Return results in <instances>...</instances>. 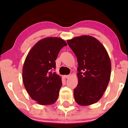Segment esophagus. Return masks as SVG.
Wrapping results in <instances>:
<instances>
[{
	"mask_svg": "<svg viewBox=\"0 0 128 128\" xmlns=\"http://www.w3.org/2000/svg\"><path fill=\"white\" fill-rule=\"evenodd\" d=\"M70 77V75H64V78H66V79H67V78H69Z\"/></svg>",
	"mask_w": 128,
	"mask_h": 128,
	"instance_id": "1",
	"label": "esophagus"
}]
</instances>
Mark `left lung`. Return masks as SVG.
<instances>
[{"mask_svg":"<svg viewBox=\"0 0 128 128\" xmlns=\"http://www.w3.org/2000/svg\"><path fill=\"white\" fill-rule=\"evenodd\" d=\"M67 43L78 63L75 100L81 106L94 104L102 98L110 80L112 66L108 53L104 45L90 36L74 37Z\"/></svg>","mask_w":128,"mask_h":128,"instance_id":"left-lung-1","label":"left lung"}]
</instances>
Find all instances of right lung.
I'll return each instance as SVG.
<instances>
[{"label":"right lung","instance_id":"obj_1","mask_svg":"<svg viewBox=\"0 0 128 128\" xmlns=\"http://www.w3.org/2000/svg\"><path fill=\"white\" fill-rule=\"evenodd\" d=\"M67 45L58 37H46L33 46L26 56L22 70L24 86L32 100L41 105L53 104L62 86V78L52 70L56 68L60 49Z\"/></svg>","mask_w":128,"mask_h":128}]
</instances>
